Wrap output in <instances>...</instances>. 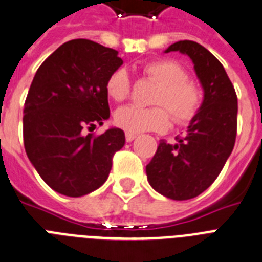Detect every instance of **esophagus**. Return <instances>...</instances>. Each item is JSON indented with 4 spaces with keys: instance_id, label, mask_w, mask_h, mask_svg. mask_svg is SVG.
<instances>
[{
    "instance_id": "esophagus-1",
    "label": "esophagus",
    "mask_w": 262,
    "mask_h": 262,
    "mask_svg": "<svg viewBox=\"0 0 262 262\" xmlns=\"http://www.w3.org/2000/svg\"><path fill=\"white\" fill-rule=\"evenodd\" d=\"M136 134H133V133H126V140L127 142H133L134 139H135L136 138Z\"/></svg>"
}]
</instances>
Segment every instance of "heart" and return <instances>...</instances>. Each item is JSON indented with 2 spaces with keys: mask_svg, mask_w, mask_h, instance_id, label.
<instances>
[{
  "mask_svg": "<svg viewBox=\"0 0 262 262\" xmlns=\"http://www.w3.org/2000/svg\"><path fill=\"white\" fill-rule=\"evenodd\" d=\"M143 71L158 83L152 103L159 106L144 108L129 104L120 107L114 115L116 126L133 134L165 131L171 122L167 109L180 124L189 123L198 115L203 102L201 89L195 80L187 78V71L182 64L172 59H156L144 64ZM106 93L116 102L128 98L131 78L124 67H118L110 74L106 80Z\"/></svg>",
  "mask_w": 262,
  "mask_h": 262,
  "instance_id": "heart-1",
  "label": "heart"
}]
</instances>
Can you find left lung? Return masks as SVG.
<instances>
[{"label":"left lung","instance_id":"obj_1","mask_svg":"<svg viewBox=\"0 0 262 262\" xmlns=\"http://www.w3.org/2000/svg\"><path fill=\"white\" fill-rule=\"evenodd\" d=\"M169 51L191 58L204 98L187 134L176 138L173 144L160 140L146 172L148 183L160 195L188 200L216 180L232 154L237 134V95L223 64L204 46L179 41L165 53Z\"/></svg>","mask_w":262,"mask_h":262}]
</instances>
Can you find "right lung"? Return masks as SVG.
I'll use <instances>...</instances> for the list:
<instances>
[{
	"label": "right lung",
	"mask_w": 262,
	"mask_h": 262,
	"mask_svg": "<svg viewBox=\"0 0 262 262\" xmlns=\"http://www.w3.org/2000/svg\"><path fill=\"white\" fill-rule=\"evenodd\" d=\"M123 64L118 51L73 39L39 66L24 107V144L31 164L55 192L79 198L108 178L126 142L120 128L94 136L86 129L110 118L106 80Z\"/></svg>",
	"instance_id": "right-lung-1"
}]
</instances>
